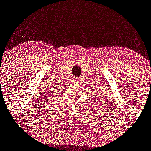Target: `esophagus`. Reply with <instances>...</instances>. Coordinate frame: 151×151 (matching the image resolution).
<instances>
[{
	"label": "esophagus",
	"instance_id": "34e87169",
	"mask_svg": "<svg viewBox=\"0 0 151 151\" xmlns=\"http://www.w3.org/2000/svg\"><path fill=\"white\" fill-rule=\"evenodd\" d=\"M73 81H74V82H77L78 80H77V78H76V77H74V78H73Z\"/></svg>",
	"mask_w": 151,
	"mask_h": 151
}]
</instances>
